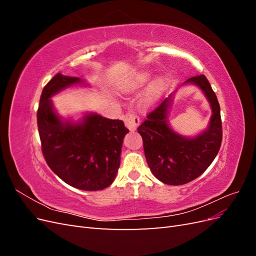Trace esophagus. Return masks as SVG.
Wrapping results in <instances>:
<instances>
[{
    "mask_svg": "<svg viewBox=\"0 0 256 256\" xmlns=\"http://www.w3.org/2000/svg\"><path fill=\"white\" fill-rule=\"evenodd\" d=\"M124 122H125V125L129 130L134 131L140 124V118L134 112H127L124 116Z\"/></svg>",
    "mask_w": 256,
    "mask_h": 256,
    "instance_id": "1",
    "label": "esophagus"
}]
</instances>
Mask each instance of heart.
<instances>
[{
    "instance_id": "b5f03b06",
    "label": "heart",
    "mask_w": 256,
    "mask_h": 256,
    "mask_svg": "<svg viewBox=\"0 0 256 256\" xmlns=\"http://www.w3.org/2000/svg\"><path fill=\"white\" fill-rule=\"evenodd\" d=\"M147 80H148V74H142L140 76H136V82H134V86H138L143 83H145ZM166 80L162 78H158L154 80L150 86L147 90V98L148 99H154V97H157L159 94H161V92L164 90L166 88Z\"/></svg>"
}]
</instances>
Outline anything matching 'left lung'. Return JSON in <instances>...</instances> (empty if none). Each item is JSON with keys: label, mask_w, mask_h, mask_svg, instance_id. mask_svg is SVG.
<instances>
[{"label": "left lung", "mask_w": 256, "mask_h": 256, "mask_svg": "<svg viewBox=\"0 0 256 256\" xmlns=\"http://www.w3.org/2000/svg\"><path fill=\"white\" fill-rule=\"evenodd\" d=\"M184 83L198 85L212 106L207 130L192 138L174 132L166 120L171 96L147 114V118L138 127L152 173L160 182L172 186L187 184L202 175L219 152L222 142L220 104L207 78L204 74L194 76Z\"/></svg>", "instance_id": "8db88e82"}]
</instances>
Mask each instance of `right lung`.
I'll use <instances>...</instances> for the list:
<instances>
[{
	"instance_id": "right-lung-1",
	"label": "right lung",
	"mask_w": 256,
	"mask_h": 256,
	"mask_svg": "<svg viewBox=\"0 0 256 256\" xmlns=\"http://www.w3.org/2000/svg\"><path fill=\"white\" fill-rule=\"evenodd\" d=\"M79 78L56 74L44 88L37 110V126L46 162L62 180L85 191L102 190L118 171L122 138L129 130L122 120L88 114L82 122H63L50 98Z\"/></svg>"
}]
</instances>
